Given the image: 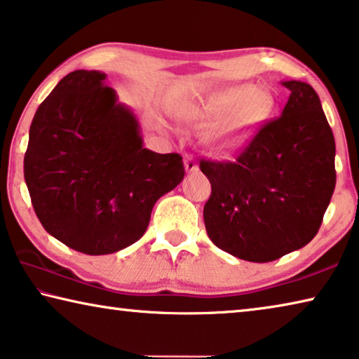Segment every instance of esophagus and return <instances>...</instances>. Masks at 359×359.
Instances as JSON below:
<instances>
[{
	"mask_svg": "<svg viewBox=\"0 0 359 359\" xmlns=\"http://www.w3.org/2000/svg\"><path fill=\"white\" fill-rule=\"evenodd\" d=\"M185 170H187V172H195V170H198L196 159L193 158L191 155L185 156Z\"/></svg>",
	"mask_w": 359,
	"mask_h": 359,
	"instance_id": "1",
	"label": "esophagus"
}]
</instances>
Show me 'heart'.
<instances>
[{
    "label": "heart",
    "instance_id": "obj_1",
    "mask_svg": "<svg viewBox=\"0 0 359 359\" xmlns=\"http://www.w3.org/2000/svg\"><path fill=\"white\" fill-rule=\"evenodd\" d=\"M275 100L266 90L241 84L222 90L198 113L203 128L215 126L212 147L215 151L236 153L251 142L269 121Z\"/></svg>",
    "mask_w": 359,
    "mask_h": 359
}]
</instances>
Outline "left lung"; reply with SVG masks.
I'll return each instance as SVG.
<instances>
[{
	"label": "left lung",
	"mask_w": 359,
	"mask_h": 359,
	"mask_svg": "<svg viewBox=\"0 0 359 359\" xmlns=\"http://www.w3.org/2000/svg\"><path fill=\"white\" fill-rule=\"evenodd\" d=\"M289 100L235 161L201 158L210 182L208 236L222 251L271 262L304 248L323 224L335 189V142L310 84L283 81Z\"/></svg>",
	"instance_id": "left-lung-1"
}]
</instances>
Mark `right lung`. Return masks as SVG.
<instances>
[{
    "instance_id": "1",
    "label": "right lung",
    "mask_w": 359,
    "mask_h": 359,
    "mask_svg": "<svg viewBox=\"0 0 359 359\" xmlns=\"http://www.w3.org/2000/svg\"><path fill=\"white\" fill-rule=\"evenodd\" d=\"M104 79L95 70L62 78L33 116L24 158L44 230L88 255L140 240L155 203L185 175L179 153L142 147L137 119Z\"/></svg>"
}]
</instances>
